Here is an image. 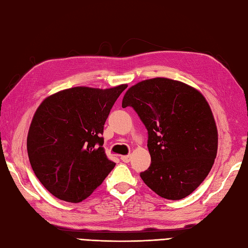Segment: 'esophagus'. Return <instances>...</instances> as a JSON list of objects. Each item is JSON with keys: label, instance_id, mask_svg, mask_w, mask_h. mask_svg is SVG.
I'll return each mask as SVG.
<instances>
[{"label": "esophagus", "instance_id": "1", "mask_svg": "<svg viewBox=\"0 0 248 248\" xmlns=\"http://www.w3.org/2000/svg\"><path fill=\"white\" fill-rule=\"evenodd\" d=\"M120 159H121V161L124 162V163H129L130 160H131V155H121Z\"/></svg>", "mask_w": 248, "mask_h": 248}]
</instances>
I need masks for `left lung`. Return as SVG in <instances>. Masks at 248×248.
<instances>
[{"label": "left lung", "mask_w": 248, "mask_h": 248, "mask_svg": "<svg viewBox=\"0 0 248 248\" xmlns=\"http://www.w3.org/2000/svg\"><path fill=\"white\" fill-rule=\"evenodd\" d=\"M132 107L148 131L151 164L140 178L159 196L179 200L193 193L211 170L217 129L197 89L166 78L130 87L123 108Z\"/></svg>", "instance_id": "1"}]
</instances>
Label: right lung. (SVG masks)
I'll use <instances>...</instances> for the list:
<instances>
[{
  "label": "right lung",
  "mask_w": 248,
  "mask_h": 248,
  "mask_svg": "<svg viewBox=\"0 0 248 248\" xmlns=\"http://www.w3.org/2000/svg\"><path fill=\"white\" fill-rule=\"evenodd\" d=\"M127 85L73 87L46 98L30 125L28 155L36 177L61 200L80 202L115 167L103 148L110 108Z\"/></svg>",
  "instance_id": "obj_1"
}]
</instances>
